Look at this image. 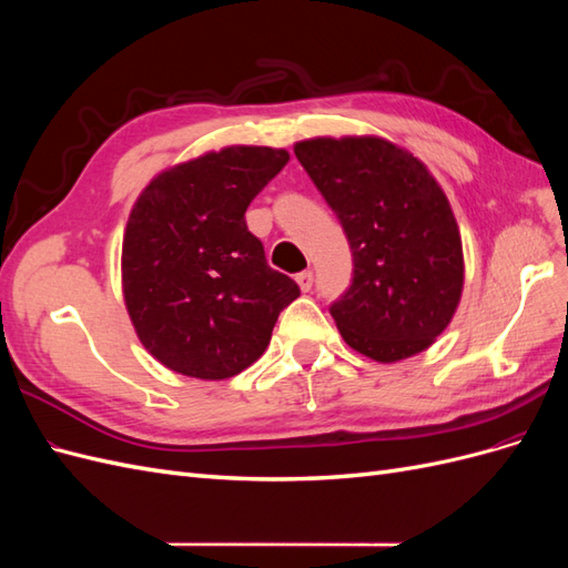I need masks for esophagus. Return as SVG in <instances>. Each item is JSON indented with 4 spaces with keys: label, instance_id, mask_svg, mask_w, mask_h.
Listing matches in <instances>:
<instances>
[{
    "label": "esophagus",
    "instance_id": "obj_1",
    "mask_svg": "<svg viewBox=\"0 0 568 568\" xmlns=\"http://www.w3.org/2000/svg\"><path fill=\"white\" fill-rule=\"evenodd\" d=\"M296 282H298V286H301V291H311L313 288V282H315V274L311 272V270H303V272H298L296 274Z\"/></svg>",
    "mask_w": 568,
    "mask_h": 568
}]
</instances>
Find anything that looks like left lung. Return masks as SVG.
<instances>
[{
	"instance_id": "1",
	"label": "left lung",
	"mask_w": 568,
	"mask_h": 568,
	"mask_svg": "<svg viewBox=\"0 0 568 568\" xmlns=\"http://www.w3.org/2000/svg\"><path fill=\"white\" fill-rule=\"evenodd\" d=\"M294 151L351 244V286L329 305L343 341L376 363L426 351L450 324L464 282L443 189L379 136L311 140Z\"/></svg>"
}]
</instances>
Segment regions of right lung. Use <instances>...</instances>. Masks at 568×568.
I'll return each instance as SVG.
<instances>
[{
    "label": "right lung",
    "mask_w": 568,
    "mask_h": 568,
    "mask_svg": "<svg viewBox=\"0 0 568 568\" xmlns=\"http://www.w3.org/2000/svg\"><path fill=\"white\" fill-rule=\"evenodd\" d=\"M288 163L284 149L227 146L161 173L123 239V294L144 348L184 376L227 379L267 348L301 296L272 270L246 209Z\"/></svg>",
    "instance_id": "1"
}]
</instances>
